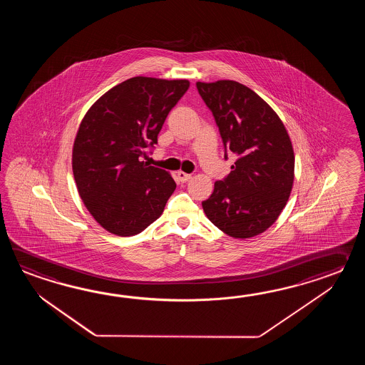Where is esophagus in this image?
Returning a JSON list of instances; mask_svg holds the SVG:
<instances>
[{
	"label": "esophagus",
	"mask_w": 365,
	"mask_h": 365,
	"mask_svg": "<svg viewBox=\"0 0 365 365\" xmlns=\"http://www.w3.org/2000/svg\"><path fill=\"white\" fill-rule=\"evenodd\" d=\"M178 178H179V181H181V182H186V181H189V180L192 179V175H190V173H185V172L179 171L178 172Z\"/></svg>",
	"instance_id": "esophagus-1"
}]
</instances>
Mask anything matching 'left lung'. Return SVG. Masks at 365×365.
I'll return each mask as SVG.
<instances>
[{"mask_svg":"<svg viewBox=\"0 0 365 365\" xmlns=\"http://www.w3.org/2000/svg\"><path fill=\"white\" fill-rule=\"evenodd\" d=\"M215 118L225 154L236 162L202 207L210 222L235 239L264 232L284 209L294 185L295 155L275 110L236 81L195 83Z\"/></svg>","mask_w":365,"mask_h":365,"instance_id":"1","label":"left lung"}]
</instances>
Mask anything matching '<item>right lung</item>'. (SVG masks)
Returning a JSON list of instances; mask_svg holds the SVG:
<instances>
[{"label":"right lung","mask_w":365,"mask_h":365,"mask_svg":"<svg viewBox=\"0 0 365 365\" xmlns=\"http://www.w3.org/2000/svg\"><path fill=\"white\" fill-rule=\"evenodd\" d=\"M187 88L186 79L130 78L83 117L73 146V173L86 207L108 232L133 236L162 215L176 182L143 159Z\"/></svg>","instance_id":"obj_1"}]
</instances>
